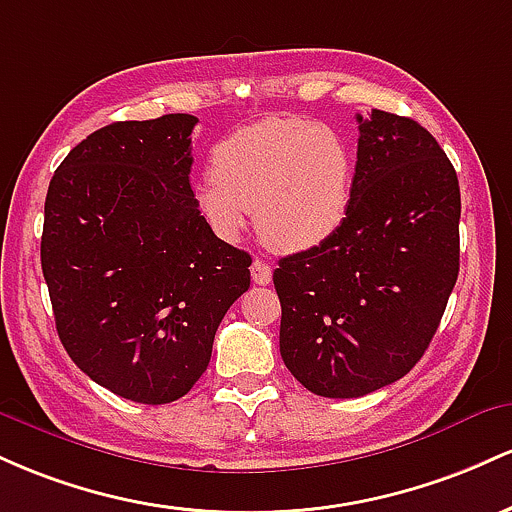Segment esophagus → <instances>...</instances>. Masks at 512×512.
I'll return each mask as SVG.
<instances>
[{
  "label": "esophagus",
  "mask_w": 512,
  "mask_h": 512,
  "mask_svg": "<svg viewBox=\"0 0 512 512\" xmlns=\"http://www.w3.org/2000/svg\"><path fill=\"white\" fill-rule=\"evenodd\" d=\"M251 278H254L256 285H268L273 280V268L266 261H261V258H256L251 263Z\"/></svg>",
  "instance_id": "34e87169"
}]
</instances>
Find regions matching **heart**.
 Listing matches in <instances>:
<instances>
[{
	"instance_id": "heart-1",
	"label": "heart",
	"mask_w": 512,
	"mask_h": 512,
	"mask_svg": "<svg viewBox=\"0 0 512 512\" xmlns=\"http://www.w3.org/2000/svg\"><path fill=\"white\" fill-rule=\"evenodd\" d=\"M353 152L331 125L268 118L217 142L212 171L195 186V205L217 237L234 241L254 210L275 251H309L346 222Z\"/></svg>"
}]
</instances>
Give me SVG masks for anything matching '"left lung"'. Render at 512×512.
Listing matches in <instances>:
<instances>
[{
  "label": "left lung",
  "mask_w": 512,
  "mask_h": 512,
  "mask_svg": "<svg viewBox=\"0 0 512 512\" xmlns=\"http://www.w3.org/2000/svg\"><path fill=\"white\" fill-rule=\"evenodd\" d=\"M358 130L346 222L273 273L283 363L329 399L401 380L433 341L459 273L462 200L438 140L377 108Z\"/></svg>",
  "instance_id": "obj_1"
}]
</instances>
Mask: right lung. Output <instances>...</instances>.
I'll use <instances>...</instances> for the list:
<instances>
[{
    "label": "right lung",
    "mask_w": 512,
    "mask_h": 512,
    "mask_svg": "<svg viewBox=\"0 0 512 512\" xmlns=\"http://www.w3.org/2000/svg\"><path fill=\"white\" fill-rule=\"evenodd\" d=\"M198 118L91 132L57 166L40 266L57 336L79 370L137 404H171L208 370L251 256L217 239L191 191Z\"/></svg>",
    "instance_id": "obj_1"
}]
</instances>
